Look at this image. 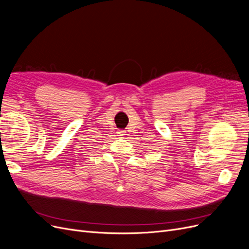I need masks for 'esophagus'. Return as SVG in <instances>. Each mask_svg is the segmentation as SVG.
Listing matches in <instances>:
<instances>
[{"label": "esophagus", "mask_w": 249, "mask_h": 249, "mask_svg": "<svg viewBox=\"0 0 249 249\" xmlns=\"http://www.w3.org/2000/svg\"><path fill=\"white\" fill-rule=\"evenodd\" d=\"M125 131H124V130H118L117 131V136H119V137H124L125 136Z\"/></svg>", "instance_id": "esophagus-1"}]
</instances>
